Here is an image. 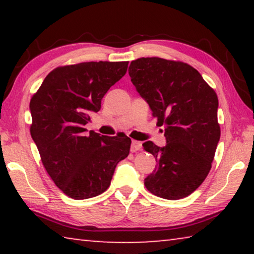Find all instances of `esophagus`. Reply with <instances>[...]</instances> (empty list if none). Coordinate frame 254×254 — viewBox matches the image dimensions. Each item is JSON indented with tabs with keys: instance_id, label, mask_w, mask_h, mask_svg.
I'll return each mask as SVG.
<instances>
[{
	"instance_id": "esophagus-1",
	"label": "esophagus",
	"mask_w": 254,
	"mask_h": 254,
	"mask_svg": "<svg viewBox=\"0 0 254 254\" xmlns=\"http://www.w3.org/2000/svg\"><path fill=\"white\" fill-rule=\"evenodd\" d=\"M141 149H142V144H141L140 141L133 140L132 143H131V152H136Z\"/></svg>"
}]
</instances>
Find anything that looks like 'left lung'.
<instances>
[{
    "label": "left lung",
    "instance_id": "obj_1",
    "mask_svg": "<svg viewBox=\"0 0 254 254\" xmlns=\"http://www.w3.org/2000/svg\"><path fill=\"white\" fill-rule=\"evenodd\" d=\"M128 75L158 126L165 127V147L142 144L158 161L144 186L165 199L187 197L207 177L220 141L216 93L195 68L180 62L139 58Z\"/></svg>",
    "mask_w": 254,
    "mask_h": 254
}]
</instances>
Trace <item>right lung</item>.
Listing matches in <instances>:
<instances>
[{"label":"right lung","instance_id":"right-lung-1","mask_svg":"<svg viewBox=\"0 0 254 254\" xmlns=\"http://www.w3.org/2000/svg\"><path fill=\"white\" fill-rule=\"evenodd\" d=\"M128 62H91L49 72L30 101L31 136L47 173L74 199L101 195L118 163L130 152L127 135L106 136L85 126L106 92L126 75Z\"/></svg>","mask_w":254,"mask_h":254}]
</instances>
